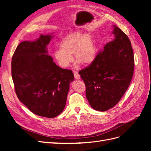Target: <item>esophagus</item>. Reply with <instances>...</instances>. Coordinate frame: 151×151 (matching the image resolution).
Wrapping results in <instances>:
<instances>
[{"label": "esophagus", "instance_id": "1", "mask_svg": "<svg viewBox=\"0 0 151 151\" xmlns=\"http://www.w3.org/2000/svg\"><path fill=\"white\" fill-rule=\"evenodd\" d=\"M74 77H75L76 79H80V75L79 74V73L77 72V71H74Z\"/></svg>", "mask_w": 151, "mask_h": 151}]
</instances>
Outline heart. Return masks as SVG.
Here are the masks:
<instances>
[{
	"mask_svg": "<svg viewBox=\"0 0 151 151\" xmlns=\"http://www.w3.org/2000/svg\"><path fill=\"white\" fill-rule=\"evenodd\" d=\"M72 54L77 66L81 63L84 65L92 63L96 55V47L92 36L79 31L67 35L60 43V49L56 50L53 56L59 66L67 68L73 60Z\"/></svg>",
	"mask_w": 151,
	"mask_h": 151,
	"instance_id": "b5f03b06",
	"label": "heart"
}]
</instances>
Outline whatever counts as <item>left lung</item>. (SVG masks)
Segmentation results:
<instances>
[{
  "instance_id": "1",
  "label": "left lung",
  "mask_w": 151,
  "mask_h": 151,
  "mask_svg": "<svg viewBox=\"0 0 151 151\" xmlns=\"http://www.w3.org/2000/svg\"><path fill=\"white\" fill-rule=\"evenodd\" d=\"M114 38L106 43L91 64L79 71L91 106L105 111L119 102L130 84L134 69V52L128 36L113 26Z\"/></svg>"
}]
</instances>
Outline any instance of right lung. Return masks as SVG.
<instances>
[{
	"label": "right lung",
	"mask_w": 151,
	"mask_h": 151,
	"mask_svg": "<svg viewBox=\"0 0 151 151\" xmlns=\"http://www.w3.org/2000/svg\"><path fill=\"white\" fill-rule=\"evenodd\" d=\"M51 35H41L33 42L17 47L11 63L12 77L19 101L36 115L54 118L65 106L70 82V70L59 67L48 55Z\"/></svg>",
	"instance_id": "1"
}]
</instances>
